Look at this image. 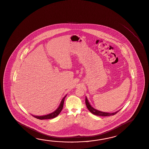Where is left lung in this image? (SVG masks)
I'll return each instance as SVG.
<instances>
[{
  "mask_svg": "<svg viewBox=\"0 0 149 149\" xmlns=\"http://www.w3.org/2000/svg\"><path fill=\"white\" fill-rule=\"evenodd\" d=\"M86 104L88 109H89L90 112L91 113H93V114H95L96 116H113V115L116 114V113H117L120 111L119 110L118 111H116V112L113 113L104 112H102V111H100L99 110H97V109H94L93 106L91 105V104H90L89 102L88 99H87L86 97Z\"/></svg>",
  "mask_w": 149,
  "mask_h": 149,
  "instance_id": "8db88e82",
  "label": "left lung"
}]
</instances>
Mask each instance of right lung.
<instances>
[{
	"label": "right lung",
	"mask_w": 149,
	"mask_h": 149,
	"mask_svg": "<svg viewBox=\"0 0 149 149\" xmlns=\"http://www.w3.org/2000/svg\"><path fill=\"white\" fill-rule=\"evenodd\" d=\"M67 95L66 96L63 98V99L61 101V103L60 104L59 106L56 109L54 112H53L51 113L50 114H46L45 116H34L35 118H36L37 119H40V120H43V119H50L54 118L55 117H56L57 116H58L60 114V113L61 112V110L63 109V103H64V100L65 99Z\"/></svg>",
	"instance_id": "right-lung-1"
}]
</instances>
